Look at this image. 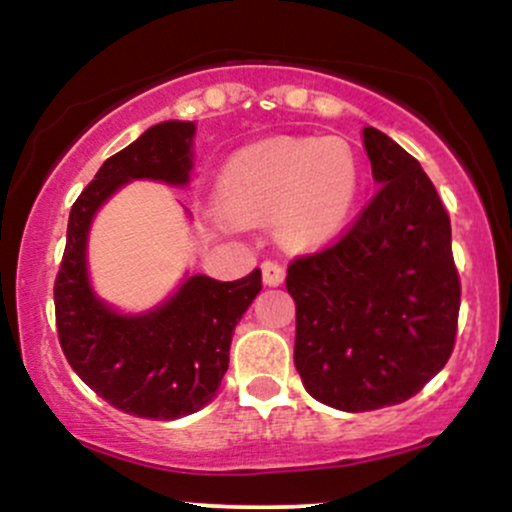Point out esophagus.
<instances>
[{"mask_svg": "<svg viewBox=\"0 0 512 512\" xmlns=\"http://www.w3.org/2000/svg\"><path fill=\"white\" fill-rule=\"evenodd\" d=\"M286 279V272L281 264L276 262H264L262 264V281L264 286H281Z\"/></svg>", "mask_w": 512, "mask_h": 512, "instance_id": "1", "label": "esophagus"}]
</instances>
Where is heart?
Listing matches in <instances>:
<instances>
[{
	"mask_svg": "<svg viewBox=\"0 0 512 512\" xmlns=\"http://www.w3.org/2000/svg\"><path fill=\"white\" fill-rule=\"evenodd\" d=\"M361 175L342 142L276 137L226 158L216 178V202L231 221L276 219L293 248H320L354 214Z\"/></svg>",
	"mask_w": 512,
	"mask_h": 512,
	"instance_id": "1",
	"label": "heart"
}]
</instances>
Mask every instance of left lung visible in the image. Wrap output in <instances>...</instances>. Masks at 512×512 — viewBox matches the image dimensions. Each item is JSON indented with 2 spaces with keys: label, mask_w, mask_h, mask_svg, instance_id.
Masks as SVG:
<instances>
[{
  "label": "left lung",
  "mask_w": 512,
  "mask_h": 512,
  "mask_svg": "<svg viewBox=\"0 0 512 512\" xmlns=\"http://www.w3.org/2000/svg\"><path fill=\"white\" fill-rule=\"evenodd\" d=\"M363 146L380 190L332 248L296 260L293 363L339 411L407 402L448 363L460 313L448 211L421 163L375 127Z\"/></svg>",
  "instance_id": "obj_1"
}]
</instances>
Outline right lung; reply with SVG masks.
Returning a JSON list of instances; mask_svg holds the SVG:
<instances>
[{
  "instance_id": "1",
  "label": "right lung",
  "mask_w": 512,
  "mask_h": 512,
  "mask_svg": "<svg viewBox=\"0 0 512 512\" xmlns=\"http://www.w3.org/2000/svg\"><path fill=\"white\" fill-rule=\"evenodd\" d=\"M195 122L166 120L110 156L74 202L55 281L60 344L84 383L125 414L173 421L216 397L236 325L257 293L260 269L238 281L185 274L178 289L142 313L101 298L88 272V233L110 197L134 180L187 187L195 168Z\"/></svg>"
}]
</instances>
